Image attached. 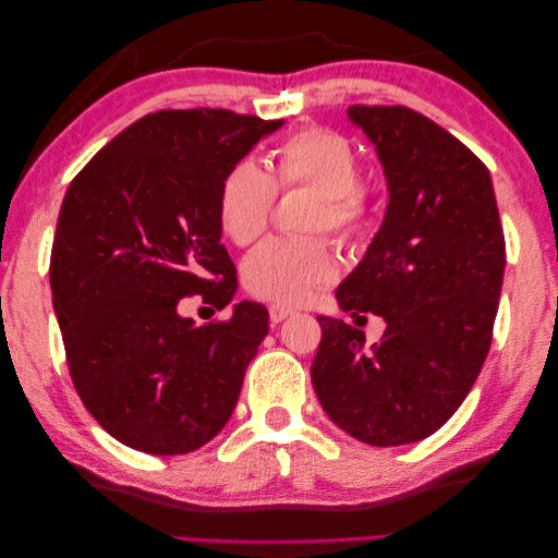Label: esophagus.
<instances>
[{
    "instance_id": "obj_1",
    "label": "esophagus",
    "mask_w": 558,
    "mask_h": 558,
    "mask_svg": "<svg viewBox=\"0 0 558 558\" xmlns=\"http://www.w3.org/2000/svg\"><path fill=\"white\" fill-rule=\"evenodd\" d=\"M289 316H294V308H289V306H279V304L269 306V318H271V324H281V322H284V318H289Z\"/></svg>"
}]
</instances>
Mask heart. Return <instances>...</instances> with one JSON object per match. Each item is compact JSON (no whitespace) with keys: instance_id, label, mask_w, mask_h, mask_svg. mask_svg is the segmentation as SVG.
Masks as SVG:
<instances>
[{"instance_id":"heart-1","label":"heart","mask_w":558,"mask_h":558,"mask_svg":"<svg viewBox=\"0 0 558 558\" xmlns=\"http://www.w3.org/2000/svg\"><path fill=\"white\" fill-rule=\"evenodd\" d=\"M296 187L318 195L306 230L361 242L376 227L378 203L361 180L355 145L331 128H301L277 145L271 172L250 158L225 172L217 190L219 230L236 246L254 244L267 232L277 190ZM339 271V252L326 236H277L244 259L242 281L252 296L296 306L336 281Z\"/></svg>"}]
</instances>
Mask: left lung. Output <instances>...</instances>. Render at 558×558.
Masks as SVG:
<instances>
[{
    "label": "left lung",
    "mask_w": 558,
    "mask_h": 558,
    "mask_svg": "<svg viewBox=\"0 0 558 558\" xmlns=\"http://www.w3.org/2000/svg\"><path fill=\"white\" fill-rule=\"evenodd\" d=\"M376 143L390 203L383 227L336 299L355 324L386 318L383 339L318 316V403L373 447L425 440L454 415L492 345L505 279V230L485 162L405 106H351Z\"/></svg>",
    "instance_id": "obj_1"
}]
</instances>
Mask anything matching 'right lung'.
<instances>
[{
	"label": "right lung",
	"mask_w": 558,
	"mask_h": 558,
	"mask_svg": "<svg viewBox=\"0 0 558 558\" xmlns=\"http://www.w3.org/2000/svg\"><path fill=\"white\" fill-rule=\"evenodd\" d=\"M279 125L168 108L128 125L71 180L51 246L53 312L78 398L133 450L193 452L232 415L269 312L242 301L230 318L195 326L178 306L232 301L217 190Z\"/></svg>",
	"instance_id": "right-lung-1"
}]
</instances>
